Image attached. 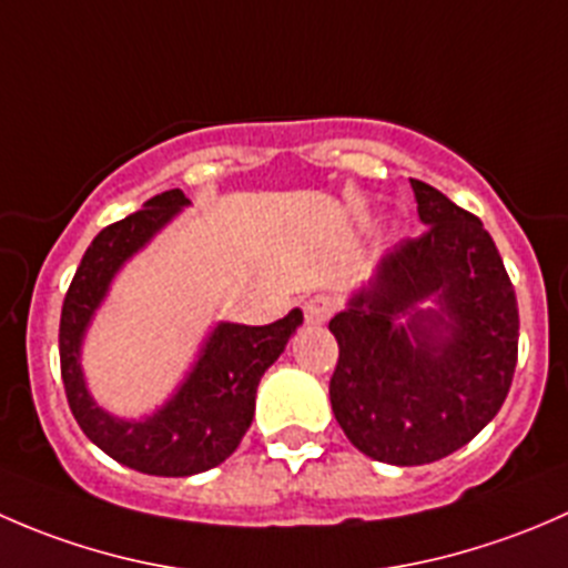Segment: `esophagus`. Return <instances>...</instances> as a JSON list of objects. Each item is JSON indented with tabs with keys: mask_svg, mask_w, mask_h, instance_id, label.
Wrapping results in <instances>:
<instances>
[{
	"mask_svg": "<svg viewBox=\"0 0 568 568\" xmlns=\"http://www.w3.org/2000/svg\"><path fill=\"white\" fill-rule=\"evenodd\" d=\"M332 313H335V302L329 296H313V300L305 302V321L311 326L326 324Z\"/></svg>",
	"mask_w": 568,
	"mask_h": 568,
	"instance_id": "34e87169",
	"label": "esophagus"
}]
</instances>
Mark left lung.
<instances>
[{
  "label": "left lung",
  "instance_id": "left-lung-1",
  "mask_svg": "<svg viewBox=\"0 0 568 568\" xmlns=\"http://www.w3.org/2000/svg\"><path fill=\"white\" fill-rule=\"evenodd\" d=\"M409 183L426 233L382 255L329 321L332 412L354 448L398 467L445 459L500 412L519 343L517 296L484 222Z\"/></svg>",
  "mask_w": 568,
  "mask_h": 568
}]
</instances>
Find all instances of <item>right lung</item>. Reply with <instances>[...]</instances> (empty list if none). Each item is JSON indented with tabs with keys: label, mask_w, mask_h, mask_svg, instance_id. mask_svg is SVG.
I'll use <instances>...</instances> for the list:
<instances>
[{
	"label": "right lung",
	"mask_w": 568,
	"mask_h": 568,
	"mask_svg": "<svg viewBox=\"0 0 568 568\" xmlns=\"http://www.w3.org/2000/svg\"><path fill=\"white\" fill-rule=\"evenodd\" d=\"M189 205L181 189H170L142 203L136 214L104 227L73 274L60 318L62 385L82 432L114 462L164 478L205 473L239 448L255 415L261 376L302 326L300 307L266 326L220 321L211 326L192 368L162 406L131 420L99 406L84 379V335L120 268Z\"/></svg>",
	"instance_id": "1"
}]
</instances>
